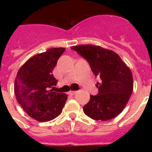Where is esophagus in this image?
Masks as SVG:
<instances>
[{"label":"esophagus","mask_w":152,"mask_h":152,"mask_svg":"<svg viewBox=\"0 0 152 152\" xmlns=\"http://www.w3.org/2000/svg\"><path fill=\"white\" fill-rule=\"evenodd\" d=\"M76 93H77V91H70L68 94H69L70 95H74V94H75Z\"/></svg>","instance_id":"1"}]
</instances>
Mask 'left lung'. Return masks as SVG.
Returning a JSON list of instances; mask_svg holds the SVG:
<instances>
[{
	"label": "left lung",
	"mask_w": 152,
	"mask_h": 152,
	"mask_svg": "<svg viewBox=\"0 0 152 152\" xmlns=\"http://www.w3.org/2000/svg\"><path fill=\"white\" fill-rule=\"evenodd\" d=\"M72 49L87 59L93 73L101 79L96 84L98 94L91 95L89 102L83 107L84 113L102 121L116 117L124 110L133 91L130 68L116 52L99 45L87 44Z\"/></svg>",
	"instance_id": "1"
}]
</instances>
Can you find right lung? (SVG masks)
Wrapping results in <instances>:
<instances>
[{
  "instance_id": "right-lung-1",
  "label": "right lung",
  "mask_w": 152,
  "mask_h": 152,
  "mask_svg": "<svg viewBox=\"0 0 152 152\" xmlns=\"http://www.w3.org/2000/svg\"><path fill=\"white\" fill-rule=\"evenodd\" d=\"M65 48H52L30 58L17 72L14 93L19 104L30 117L48 122L61 113L68 99L66 94L49 88L58 80L52 71Z\"/></svg>"
}]
</instances>
